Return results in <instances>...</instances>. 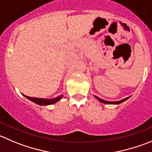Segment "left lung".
Here are the masks:
<instances>
[{"label":"left lung","mask_w":152,"mask_h":152,"mask_svg":"<svg viewBox=\"0 0 152 152\" xmlns=\"http://www.w3.org/2000/svg\"><path fill=\"white\" fill-rule=\"evenodd\" d=\"M95 97L99 100V101H100L101 102L105 103V104H120V103L126 101V100H127L129 98V97H127V98H125V99H123L120 100V101H117V102H108V101H105V100H104V99H102L99 98V97H97V96H95Z\"/></svg>","instance_id":"obj_1"}]
</instances>
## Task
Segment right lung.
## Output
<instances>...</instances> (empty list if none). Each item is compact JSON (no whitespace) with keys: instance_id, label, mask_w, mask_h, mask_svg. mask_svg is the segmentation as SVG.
Returning a JSON list of instances; mask_svg holds the SVG:
<instances>
[{"instance_id":"obj_1","label":"right lung","mask_w":152,"mask_h":152,"mask_svg":"<svg viewBox=\"0 0 152 152\" xmlns=\"http://www.w3.org/2000/svg\"><path fill=\"white\" fill-rule=\"evenodd\" d=\"M25 96V95H24ZM28 99L31 100L33 102L36 103L38 104H40V105H48V104H54L56 102H58V100H60L62 97V96H58L56 97V98L51 99H42V98H35V97H30L28 96H25Z\"/></svg>"}]
</instances>
